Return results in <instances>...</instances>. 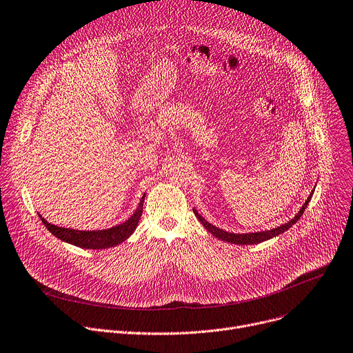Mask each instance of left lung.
Masks as SVG:
<instances>
[{"label": "left lung", "mask_w": 353, "mask_h": 353, "mask_svg": "<svg viewBox=\"0 0 353 353\" xmlns=\"http://www.w3.org/2000/svg\"><path fill=\"white\" fill-rule=\"evenodd\" d=\"M315 191V188L312 189V192L310 194V196L307 198V201L304 202V205L301 206V209L298 210V213L294 216V218L291 221H288L287 223L281 225V226H277L274 229H270V230H261V232H250V233H232V232H226L223 229H219L213 226L212 223H209L205 218H202V214L198 213L196 209H194V213L198 218V221L205 226V229L212 233L214 237H218L219 240H223V241H228V243H233V245H259V243L261 241H265V240H270L273 239L279 234H283L284 232H287L292 225H295L298 221H300V218L303 216V213L305 212L311 198H312V194Z\"/></svg>", "instance_id": "1"}]
</instances>
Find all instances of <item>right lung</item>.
Masks as SVG:
<instances>
[{
    "mask_svg": "<svg viewBox=\"0 0 353 353\" xmlns=\"http://www.w3.org/2000/svg\"><path fill=\"white\" fill-rule=\"evenodd\" d=\"M145 194L143 195L137 209L130 216V218L116 225L110 229H103V230H74V229H68V228H59L57 225H52L48 221H45L41 214L39 219L42 223L46 226V229L62 241L69 243V245L82 248V249H92V250H100V249H108V248H114L124 240H127L134 230L137 229L139 222L141 219L143 214V205H144Z\"/></svg>",
    "mask_w": 353,
    "mask_h": 353,
    "instance_id": "right-lung-1",
    "label": "right lung"
}]
</instances>
